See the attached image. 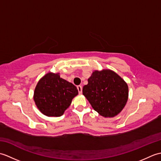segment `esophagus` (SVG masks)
Segmentation results:
<instances>
[{
    "mask_svg": "<svg viewBox=\"0 0 161 161\" xmlns=\"http://www.w3.org/2000/svg\"><path fill=\"white\" fill-rule=\"evenodd\" d=\"M77 88L79 92V94H81V93H82V86H80V85H79V86H77Z\"/></svg>",
    "mask_w": 161,
    "mask_h": 161,
    "instance_id": "34e87169",
    "label": "esophagus"
}]
</instances>
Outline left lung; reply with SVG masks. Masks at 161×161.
<instances>
[{
    "mask_svg": "<svg viewBox=\"0 0 161 161\" xmlns=\"http://www.w3.org/2000/svg\"><path fill=\"white\" fill-rule=\"evenodd\" d=\"M82 92L94 110L105 118L114 117L120 113L129 95L127 84L111 70H95Z\"/></svg>",
    "mask_w": 161,
    "mask_h": 161,
    "instance_id": "obj_1",
    "label": "left lung"
}]
</instances>
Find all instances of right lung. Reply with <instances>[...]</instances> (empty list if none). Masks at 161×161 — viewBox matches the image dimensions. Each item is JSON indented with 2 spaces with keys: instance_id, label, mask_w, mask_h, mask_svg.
<instances>
[{
  "instance_id": "right-lung-1",
  "label": "right lung",
  "mask_w": 161,
  "mask_h": 161,
  "mask_svg": "<svg viewBox=\"0 0 161 161\" xmlns=\"http://www.w3.org/2000/svg\"><path fill=\"white\" fill-rule=\"evenodd\" d=\"M77 94L76 86L61 78L59 73H48L37 83L34 100L43 114L48 117H59Z\"/></svg>"
}]
</instances>
